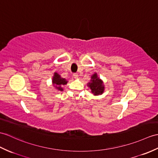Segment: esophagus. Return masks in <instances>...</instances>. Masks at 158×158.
<instances>
[{"instance_id":"obj_1","label":"esophagus","mask_w":158,"mask_h":158,"mask_svg":"<svg viewBox=\"0 0 158 158\" xmlns=\"http://www.w3.org/2000/svg\"><path fill=\"white\" fill-rule=\"evenodd\" d=\"M73 77H74L75 79L79 78V75H78V74H77V73H74V74H73Z\"/></svg>"}]
</instances>
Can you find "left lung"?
<instances>
[{"instance_id":"1","label":"left lung","mask_w":158,"mask_h":158,"mask_svg":"<svg viewBox=\"0 0 158 158\" xmlns=\"http://www.w3.org/2000/svg\"><path fill=\"white\" fill-rule=\"evenodd\" d=\"M87 86H89L91 93L94 94V96L102 94L104 91V85L103 81L98 77L96 73L91 75L90 82L87 83Z\"/></svg>"}]
</instances>
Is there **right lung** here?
<instances>
[{
	"label": "right lung",
	"mask_w": 158,
	"mask_h": 158,
	"mask_svg": "<svg viewBox=\"0 0 158 158\" xmlns=\"http://www.w3.org/2000/svg\"><path fill=\"white\" fill-rule=\"evenodd\" d=\"M67 81L65 79L62 78L59 74L57 73H54V76L52 77V84L53 86L56 87V89L58 91H63V88L62 87V85H66L67 83Z\"/></svg>",
	"instance_id": "obj_1"
}]
</instances>
